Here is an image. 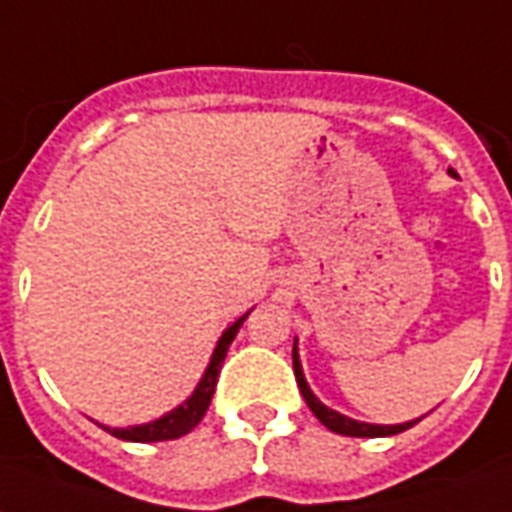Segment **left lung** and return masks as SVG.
I'll return each mask as SVG.
<instances>
[{"label":"left lung","mask_w":512,"mask_h":512,"mask_svg":"<svg viewBox=\"0 0 512 512\" xmlns=\"http://www.w3.org/2000/svg\"><path fill=\"white\" fill-rule=\"evenodd\" d=\"M292 370H295V382L301 387V396L306 398V404H309V410L315 412V418L320 424L331 429V432H337V435H348V438H387V435H398V432H404V429H410L418 421H407V424H396V426H382V424H365V421H354V418H348V415H340L337 410H329L320 398L309 390V384H306V376H303L301 368V359H298V343L292 348Z\"/></svg>","instance_id":"left-lung-1"}]
</instances>
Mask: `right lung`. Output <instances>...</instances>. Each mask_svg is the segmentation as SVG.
Instances as JSON below:
<instances>
[{
    "label": "right lung",
    "instance_id": "1",
    "mask_svg": "<svg viewBox=\"0 0 512 512\" xmlns=\"http://www.w3.org/2000/svg\"><path fill=\"white\" fill-rule=\"evenodd\" d=\"M245 317L242 315L236 323H231L228 329L222 331L220 343L214 348V354H211V362L206 373H203V379L197 382L195 393L183 401L181 407H175L167 415H161L158 421H150V424H139V426H128V429H111V426H105L114 438L119 440H133V443H158V440H175L183 438L186 432H192L200 421H203V415L209 410L211 396H214V387H217V376H220L222 368V359L228 354V345L234 343L236 331L239 326L245 323Z\"/></svg>",
    "mask_w": 512,
    "mask_h": 512
}]
</instances>
